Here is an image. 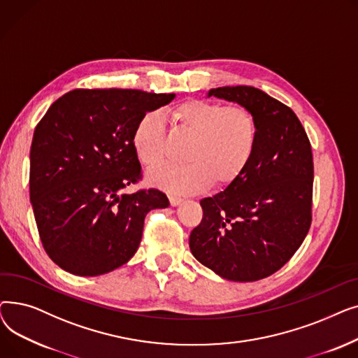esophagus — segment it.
Returning <instances> with one entry per match:
<instances>
[{"label": "esophagus", "instance_id": "34e87169", "mask_svg": "<svg viewBox=\"0 0 358 358\" xmlns=\"http://www.w3.org/2000/svg\"><path fill=\"white\" fill-rule=\"evenodd\" d=\"M180 203H182V199H181V197L169 196V204H171V206H178Z\"/></svg>", "mask_w": 358, "mask_h": 358}]
</instances>
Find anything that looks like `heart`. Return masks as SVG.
<instances>
[{"label": "heart", "instance_id": "b5f03b06", "mask_svg": "<svg viewBox=\"0 0 358 358\" xmlns=\"http://www.w3.org/2000/svg\"><path fill=\"white\" fill-rule=\"evenodd\" d=\"M173 131L190 138L182 166H161L149 181L173 193H196L212 185L227 189L250 166L259 139V126L245 106H223L208 100H187L171 111ZM168 134L159 111H149L136 123L131 146L142 165L154 168L166 157Z\"/></svg>", "mask_w": 358, "mask_h": 358}]
</instances>
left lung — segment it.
I'll return each mask as SVG.
<instances>
[{
	"instance_id": "1",
	"label": "left lung",
	"mask_w": 358,
	"mask_h": 358,
	"mask_svg": "<svg viewBox=\"0 0 358 358\" xmlns=\"http://www.w3.org/2000/svg\"><path fill=\"white\" fill-rule=\"evenodd\" d=\"M248 107L258 120L255 155L235 184L200 200L203 219L190 234L197 261L232 281H257L283 267L312 223L313 157L290 107L254 87L212 88Z\"/></svg>"
}]
</instances>
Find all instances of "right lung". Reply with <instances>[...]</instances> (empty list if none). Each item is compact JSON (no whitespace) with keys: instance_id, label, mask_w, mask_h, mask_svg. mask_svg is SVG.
I'll return each mask as SVG.
<instances>
[{"instance_id":"obj_1","label":"right lung","mask_w":358,"mask_h":358,"mask_svg":"<svg viewBox=\"0 0 358 358\" xmlns=\"http://www.w3.org/2000/svg\"><path fill=\"white\" fill-rule=\"evenodd\" d=\"M176 94L72 90L37 123L30 148V201L43 248L62 270L94 277L139 248L143 220L168 208L157 190L122 194L142 178L131 146L139 119Z\"/></svg>"}]
</instances>
